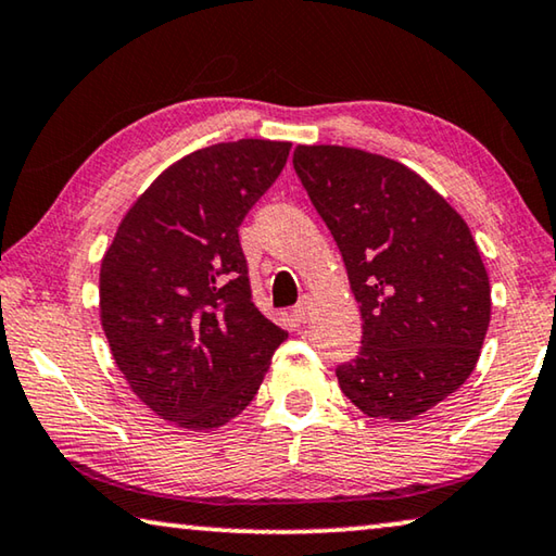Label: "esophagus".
<instances>
[{
	"label": "esophagus",
	"mask_w": 556,
	"mask_h": 556,
	"mask_svg": "<svg viewBox=\"0 0 556 556\" xmlns=\"http://www.w3.org/2000/svg\"><path fill=\"white\" fill-rule=\"evenodd\" d=\"M309 316H312V302H309V299H302V302L294 306V319L299 324H306V321H309Z\"/></svg>",
	"instance_id": "1"
}]
</instances>
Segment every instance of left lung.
Instances as JSON below:
<instances>
[{"mask_svg": "<svg viewBox=\"0 0 556 556\" xmlns=\"http://www.w3.org/2000/svg\"><path fill=\"white\" fill-rule=\"evenodd\" d=\"M294 170L346 264L364 339L337 368L371 418L413 420L468 381L490 326V279L470 227L391 157L296 146Z\"/></svg>", "mask_w": 556, "mask_h": 556, "instance_id": "8db88e82", "label": "left lung"}]
</instances>
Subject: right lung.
I'll use <instances>...</instances> for the list:
<instances>
[{
	"instance_id": "right-lung-1",
	"label": "right lung",
	"mask_w": 556,
	"mask_h": 556,
	"mask_svg": "<svg viewBox=\"0 0 556 556\" xmlns=\"http://www.w3.org/2000/svg\"><path fill=\"white\" fill-rule=\"evenodd\" d=\"M292 143L242 138L180 157L140 195L101 262V326L140 401L215 430L250 405L287 331L252 302L237 227Z\"/></svg>"
}]
</instances>
